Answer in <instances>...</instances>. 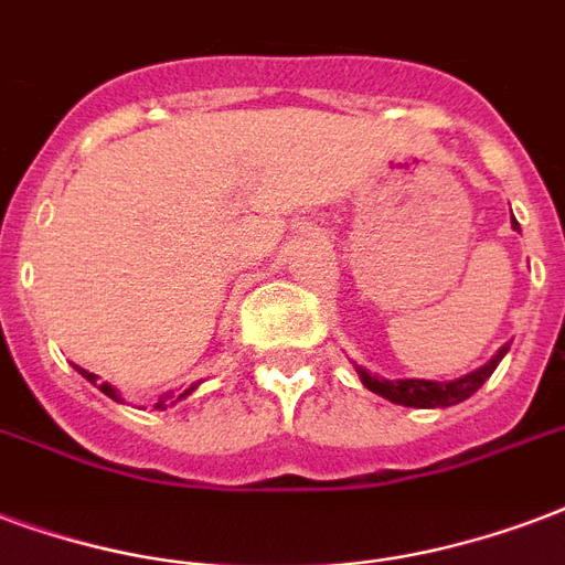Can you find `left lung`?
Returning a JSON list of instances; mask_svg holds the SVG:
<instances>
[{
  "label": "left lung",
  "mask_w": 565,
  "mask_h": 565,
  "mask_svg": "<svg viewBox=\"0 0 565 565\" xmlns=\"http://www.w3.org/2000/svg\"><path fill=\"white\" fill-rule=\"evenodd\" d=\"M512 227L519 231V222L512 218ZM510 347H501L498 355H494L489 364H483L480 370H473L468 376L454 379V382H429V379H397V382H391V379H379L370 376L367 370H359L361 382L373 391V394H382L391 403H397V406H415V408H445V406H456V403H462L477 391V387L483 385L486 379L492 376L494 367H498V361L507 355Z\"/></svg>",
  "instance_id": "obj_1"
}]
</instances>
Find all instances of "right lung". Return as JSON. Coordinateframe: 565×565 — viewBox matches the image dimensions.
<instances>
[{
    "mask_svg": "<svg viewBox=\"0 0 565 565\" xmlns=\"http://www.w3.org/2000/svg\"><path fill=\"white\" fill-rule=\"evenodd\" d=\"M76 370H79L82 376L88 379V382H94V385L100 387V391H103V394H106V397H111V399H118V394H115V387H111V385H109V382H97V376H94V373H88V370H82V367H76ZM192 387H195V385H192ZM192 387H189V391H192ZM189 391H183V394H180V397H178V399H183V397H186ZM166 399H171V397H162V399H159V403H157V408H162V406H166Z\"/></svg>",
    "mask_w": 565,
    "mask_h": 565,
    "instance_id": "obj_1",
    "label": "right lung"
}]
</instances>
